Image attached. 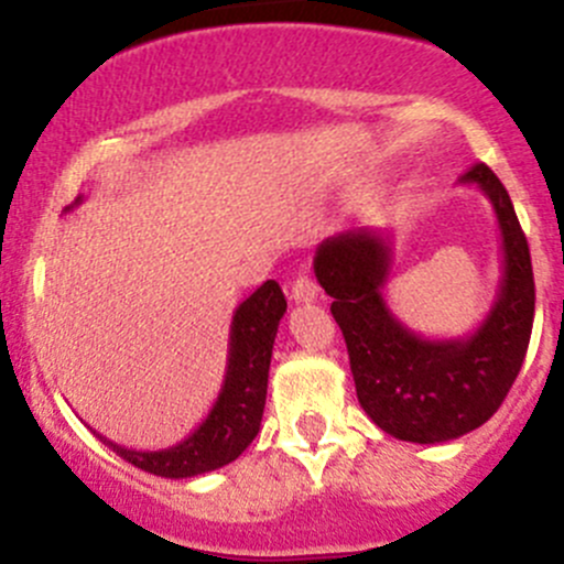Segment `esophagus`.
Here are the masks:
<instances>
[{"label":"esophagus","mask_w":564,"mask_h":564,"mask_svg":"<svg viewBox=\"0 0 564 564\" xmlns=\"http://www.w3.org/2000/svg\"><path fill=\"white\" fill-rule=\"evenodd\" d=\"M318 297V286L314 278L300 275L297 281L292 283V300L294 303H311V300Z\"/></svg>","instance_id":"obj_1"}]
</instances>
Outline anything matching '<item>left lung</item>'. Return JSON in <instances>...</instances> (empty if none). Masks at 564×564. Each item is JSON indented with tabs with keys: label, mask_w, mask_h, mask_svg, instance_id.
<instances>
[{
	"label": "left lung",
	"mask_w": 564,
	"mask_h": 564,
	"mask_svg": "<svg viewBox=\"0 0 564 564\" xmlns=\"http://www.w3.org/2000/svg\"><path fill=\"white\" fill-rule=\"evenodd\" d=\"M491 202L502 242V281L486 318L458 338H423L390 311L392 235L349 229L316 248L314 272L333 297L349 349L357 401L390 436L417 445L480 429L499 409L524 362L534 318L527 237L499 176L477 163L460 176Z\"/></svg>",
	"instance_id": "left-lung-1"
}]
</instances>
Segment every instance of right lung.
<instances>
[{"label": "right lung", "mask_w": 564, "mask_h": 564, "mask_svg": "<svg viewBox=\"0 0 564 564\" xmlns=\"http://www.w3.org/2000/svg\"><path fill=\"white\" fill-rule=\"evenodd\" d=\"M78 204H82V196L76 198V204L65 207V213H70ZM283 314H286V297L275 281L261 283L248 300L237 305L231 316L224 384L209 414L191 436L163 451H130L98 434L100 442L128 464L150 475L172 477V480L204 475L240 458L259 434L272 344H275Z\"/></svg>", "instance_id": "right-lung-1"}]
</instances>
